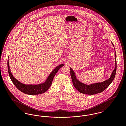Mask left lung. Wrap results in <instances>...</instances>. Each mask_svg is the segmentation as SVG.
Returning <instances> with one entry per match:
<instances>
[{
    "label": "left lung",
    "mask_w": 126,
    "mask_h": 126,
    "mask_svg": "<svg viewBox=\"0 0 126 126\" xmlns=\"http://www.w3.org/2000/svg\"><path fill=\"white\" fill-rule=\"evenodd\" d=\"M112 44L113 46L112 43ZM114 54L115 58V67L112 72L110 77L107 80L101 83L99 82L97 83H94L90 85H86L83 83H81L76 79L75 73L72 70V68L70 67V75L72 79V82L73 85L75 87V88L81 93L92 95L100 93L105 90L107 88H108L110 84L113 80L116 72V55L115 51L114 52Z\"/></svg>",
    "instance_id": "left-lung-1"
}]
</instances>
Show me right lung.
I'll use <instances>...</instances> for the list:
<instances>
[{
  "label": "right lung",
  "instance_id": "obj_1",
  "mask_svg": "<svg viewBox=\"0 0 126 126\" xmlns=\"http://www.w3.org/2000/svg\"><path fill=\"white\" fill-rule=\"evenodd\" d=\"M63 66V64H62L56 68H55L52 72L48 76L47 79L45 82L42 84L38 85H25L20 82L16 78H15L12 75L9 67V61L8 60V69L9 76L16 87L23 93L30 95H35L43 94L46 92L50 87L54 76L58 72V71Z\"/></svg>",
  "mask_w": 126,
  "mask_h": 126
}]
</instances>
